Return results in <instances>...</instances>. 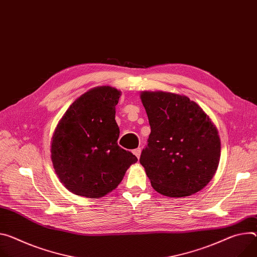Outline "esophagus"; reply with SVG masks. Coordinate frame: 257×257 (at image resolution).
I'll return each mask as SVG.
<instances>
[{"label":"esophagus","instance_id":"esophagus-1","mask_svg":"<svg viewBox=\"0 0 257 257\" xmlns=\"http://www.w3.org/2000/svg\"><path fill=\"white\" fill-rule=\"evenodd\" d=\"M141 153H142V150L141 149H135V150H133V154L137 157V158H139V157H141Z\"/></svg>","mask_w":257,"mask_h":257}]
</instances>
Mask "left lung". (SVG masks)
Listing matches in <instances>:
<instances>
[{
    "instance_id": "obj_1",
    "label": "left lung",
    "mask_w": 257,
    "mask_h": 257,
    "mask_svg": "<svg viewBox=\"0 0 257 257\" xmlns=\"http://www.w3.org/2000/svg\"><path fill=\"white\" fill-rule=\"evenodd\" d=\"M151 134L139 162L152 186L167 197L191 196L212 179L220 139L209 116L186 96L144 92Z\"/></svg>"
}]
</instances>
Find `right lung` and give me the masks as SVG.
<instances>
[{
  "label": "right lung",
  "mask_w": 257,
  "mask_h": 257,
  "mask_svg": "<svg viewBox=\"0 0 257 257\" xmlns=\"http://www.w3.org/2000/svg\"><path fill=\"white\" fill-rule=\"evenodd\" d=\"M120 91L92 89L67 108L52 137L53 167L76 195L99 198L114 190L137 158L118 146L114 120Z\"/></svg>",
  "instance_id": "1"
}]
</instances>
